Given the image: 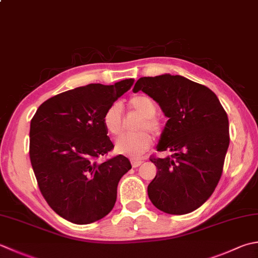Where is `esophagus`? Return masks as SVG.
I'll return each mask as SVG.
<instances>
[{"label":"esophagus","mask_w":258,"mask_h":258,"mask_svg":"<svg viewBox=\"0 0 258 258\" xmlns=\"http://www.w3.org/2000/svg\"><path fill=\"white\" fill-rule=\"evenodd\" d=\"M131 163H132L133 168H138V166H140L143 162H142V161H141V160H140V161H139V160H133Z\"/></svg>","instance_id":"obj_1"}]
</instances>
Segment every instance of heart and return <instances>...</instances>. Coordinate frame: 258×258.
I'll return each mask as SVG.
<instances>
[{"mask_svg": "<svg viewBox=\"0 0 258 258\" xmlns=\"http://www.w3.org/2000/svg\"><path fill=\"white\" fill-rule=\"evenodd\" d=\"M131 110L142 116L136 124L138 133L124 135L116 141V151L128 158H141L152 144V139L148 132L153 135H160L163 131L161 120L156 117V105L152 98L146 95H138L131 97L128 100ZM103 124L108 134L117 138L124 132V110L119 102L110 104L103 115Z\"/></svg>", "mask_w": 258, "mask_h": 258, "instance_id": "heart-1", "label": "heart"}]
</instances>
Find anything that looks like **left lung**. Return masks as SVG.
<instances>
[{
    "mask_svg": "<svg viewBox=\"0 0 258 258\" xmlns=\"http://www.w3.org/2000/svg\"><path fill=\"white\" fill-rule=\"evenodd\" d=\"M133 90L148 94L169 117L158 151L172 154L150 158L158 169L148 186L150 200L171 215L198 209L223 174L229 146L226 110L213 90L178 75L142 77Z\"/></svg>",
    "mask_w": 258,
    "mask_h": 258,
    "instance_id": "8db88e82",
    "label": "left lung"
}]
</instances>
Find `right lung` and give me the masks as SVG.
Here are the masks:
<instances>
[{
	"label": "right lung",
	"mask_w": 258,
	"mask_h": 258,
	"mask_svg": "<svg viewBox=\"0 0 258 258\" xmlns=\"http://www.w3.org/2000/svg\"><path fill=\"white\" fill-rule=\"evenodd\" d=\"M133 79L115 85L90 84L67 90L39 106L30 125V161L41 195L70 223L86 225L110 213L117 184L132 168L114 149L103 124L110 104L132 87Z\"/></svg>",
	"instance_id": "right-lung-1"
}]
</instances>
